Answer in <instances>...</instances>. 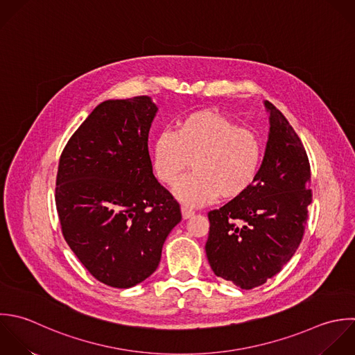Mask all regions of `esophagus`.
I'll return each mask as SVG.
<instances>
[{
	"mask_svg": "<svg viewBox=\"0 0 355 355\" xmlns=\"http://www.w3.org/2000/svg\"><path fill=\"white\" fill-rule=\"evenodd\" d=\"M181 213H182V218H184V220H188V218H191V217L195 214L192 210H189V209H187V207H182V209H181Z\"/></svg>",
	"mask_w": 355,
	"mask_h": 355,
	"instance_id": "esophagus-1",
	"label": "esophagus"
}]
</instances>
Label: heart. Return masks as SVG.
Instances as JSON below:
<instances>
[{"instance_id": "b5f03b06", "label": "heart", "mask_w": 355, "mask_h": 355, "mask_svg": "<svg viewBox=\"0 0 355 355\" xmlns=\"http://www.w3.org/2000/svg\"><path fill=\"white\" fill-rule=\"evenodd\" d=\"M263 157L259 137L216 110H198L177 121L174 132L159 134L152 149L156 177L173 185L189 167L193 170L174 188L187 206H203L217 196L232 200L254 184Z\"/></svg>"}]
</instances>
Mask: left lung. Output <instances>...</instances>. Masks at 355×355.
I'll list each match as a JSON object with an SVG mask.
<instances>
[{
	"mask_svg": "<svg viewBox=\"0 0 355 355\" xmlns=\"http://www.w3.org/2000/svg\"><path fill=\"white\" fill-rule=\"evenodd\" d=\"M264 106L270 132L254 184L209 213L210 267L246 291L266 284L293 257L313 199L310 162L299 135L271 102Z\"/></svg>",
	"mask_w": 355,
	"mask_h": 355,
	"instance_id": "left-lung-1",
	"label": "left lung"
}]
</instances>
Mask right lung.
<instances>
[{
	"label": "right lung",
	"mask_w": 355,
	"mask_h": 355,
	"mask_svg": "<svg viewBox=\"0 0 355 355\" xmlns=\"http://www.w3.org/2000/svg\"><path fill=\"white\" fill-rule=\"evenodd\" d=\"M149 96L99 103L66 144L55 202L64 241L99 282L132 288L150 277L181 221L173 195L153 175Z\"/></svg>",
	"instance_id": "right-lung-1"
}]
</instances>
